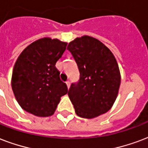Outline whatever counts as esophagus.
I'll return each instance as SVG.
<instances>
[{
	"label": "esophagus",
	"mask_w": 148,
	"mask_h": 148,
	"mask_svg": "<svg viewBox=\"0 0 148 148\" xmlns=\"http://www.w3.org/2000/svg\"><path fill=\"white\" fill-rule=\"evenodd\" d=\"M66 86H67V88H70V85H71V84H70V82H69V81H67V82H66Z\"/></svg>",
	"instance_id": "34e87169"
}]
</instances>
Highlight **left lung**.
Wrapping results in <instances>:
<instances>
[{"instance_id":"1","label":"left lung","mask_w":148,"mask_h":148,"mask_svg":"<svg viewBox=\"0 0 148 148\" xmlns=\"http://www.w3.org/2000/svg\"><path fill=\"white\" fill-rule=\"evenodd\" d=\"M67 49L80 72L79 82L68 91L76 114L92 119L107 112L116 99L121 82L113 53L99 39L88 36L70 42Z\"/></svg>"}]
</instances>
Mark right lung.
Instances as JSON below:
<instances>
[{
	"label": "right lung",
	"instance_id": "right-lung-1",
	"mask_svg": "<svg viewBox=\"0 0 148 148\" xmlns=\"http://www.w3.org/2000/svg\"><path fill=\"white\" fill-rule=\"evenodd\" d=\"M66 45V42L44 37L32 42L18 56L12 71L11 87L25 111L36 116H50L60 98L67 93V87L55 66Z\"/></svg>",
	"mask_w": 148,
	"mask_h": 148
}]
</instances>
